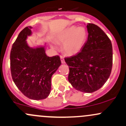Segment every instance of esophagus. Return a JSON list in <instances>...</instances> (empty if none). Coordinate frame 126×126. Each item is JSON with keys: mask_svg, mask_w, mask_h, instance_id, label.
Segmentation results:
<instances>
[{"mask_svg": "<svg viewBox=\"0 0 126 126\" xmlns=\"http://www.w3.org/2000/svg\"><path fill=\"white\" fill-rule=\"evenodd\" d=\"M60 59H61V62H62V63L64 64V63H65V61H64V57H63V56H60Z\"/></svg>", "mask_w": 126, "mask_h": 126, "instance_id": "obj_1", "label": "esophagus"}]
</instances>
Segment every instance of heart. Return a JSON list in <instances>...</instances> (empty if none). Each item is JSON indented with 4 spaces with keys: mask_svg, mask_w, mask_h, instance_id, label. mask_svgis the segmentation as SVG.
Instances as JSON below:
<instances>
[{
    "mask_svg": "<svg viewBox=\"0 0 126 126\" xmlns=\"http://www.w3.org/2000/svg\"><path fill=\"white\" fill-rule=\"evenodd\" d=\"M87 39V32L84 28L71 26L64 29L55 37L58 44L63 45V50L69 55H76L84 47ZM54 48L56 46L53 45Z\"/></svg>",
    "mask_w": 126,
    "mask_h": 126,
    "instance_id": "1",
    "label": "heart"
}]
</instances>
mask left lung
Segmentation results:
<instances>
[{
    "instance_id": "8db88e82",
    "label": "left lung",
    "mask_w": 126,
    "mask_h": 126,
    "mask_svg": "<svg viewBox=\"0 0 126 126\" xmlns=\"http://www.w3.org/2000/svg\"><path fill=\"white\" fill-rule=\"evenodd\" d=\"M88 38L77 55L65 58L69 67V82L75 89L92 93L107 81L112 67L111 41L104 31L92 23L87 24Z\"/></svg>"
}]
</instances>
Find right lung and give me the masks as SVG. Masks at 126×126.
I'll list each match as a JSON object with an SVG mask.
<instances>
[{"instance_id": "1", "label": "right lung", "mask_w": 126, "mask_h": 126, "mask_svg": "<svg viewBox=\"0 0 126 126\" xmlns=\"http://www.w3.org/2000/svg\"><path fill=\"white\" fill-rule=\"evenodd\" d=\"M31 26L25 28L12 46L11 72L18 89L32 100L45 99L51 90V77L61 65L59 55H46L45 45L32 47L26 40L31 36Z\"/></svg>"}]
</instances>
